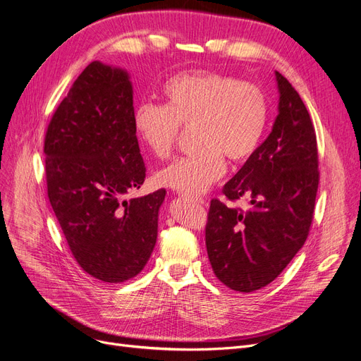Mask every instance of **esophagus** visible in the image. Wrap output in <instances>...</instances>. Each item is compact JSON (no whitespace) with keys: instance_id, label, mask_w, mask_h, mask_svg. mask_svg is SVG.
Returning a JSON list of instances; mask_svg holds the SVG:
<instances>
[{"instance_id":"1","label":"esophagus","mask_w":361,"mask_h":361,"mask_svg":"<svg viewBox=\"0 0 361 361\" xmlns=\"http://www.w3.org/2000/svg\"><path fill=\"white\" fill-rule=\"evenodd\" d=\"M192 202H195V204H197V205H204L205 204V201L202 197H189Z\"/></svg>"}]
</instances>
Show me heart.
<instances>
[{
    "label": "heart",
    "instance_id": "1",
    "mask_svg": "<svg viewBox=\"0 0 361 361\" xmlns=\"http://www.w3.org/2000/svg\"><path fill=\"white\" fill-rule=\"evenodd\" d=\"M166 104L142 102L133 111L140 141L157 159H166L181 132L193 126L197 152L156 172L164 188L184 195L205 193L224 173V157L245 162L257 150L268 122L263 92L251 83L211 71L173 75L162 89Z\"/></svg>",
    "mask_w": 361,
    "mask_h": 361
}]
</instances>
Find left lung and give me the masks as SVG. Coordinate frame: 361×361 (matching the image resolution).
Returning a JSON list of instances; mask_svg holds the SVG:
<instances>
[{
    "mask_svg": "<svg viewBox=\"0 0 361 361\" xmlns=\"http://www.w3.org/2000/svg\"><path fill=\"white\" fill-rule=\"evenodd\" d=\"M278 116L269 137L232 180L224 196L248 197L247 211L212 199L205 243L216 276L251 293L272 283L303 247L318 189L317 137L308 110L288 80L275 71Z\"/></svg>",
    "mask_w": 361,
    "mask_h": 361,
    "instance_id": "obj_1",
    "label": "left lung"
}]
</instances>
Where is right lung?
I'll use <instances>...</instances> for the list:
<instances>
[{"instance_id": "obj_1", "label": "right lung", "mask_w": 361, "mask_h": 361, "mask_svg": "<svg viewBox=\"0 0 361 361\" xmlns=\"http://www.w3.org/2000/svg\"><path fill=\"white\" fill-rule=\"evenodd\" d=\"M44 154L49 201L77 263L104 283L138 275L166 190L125 199L145 178L129 73L89 63L50 120Z\"/></svg>"}]
</instances>
